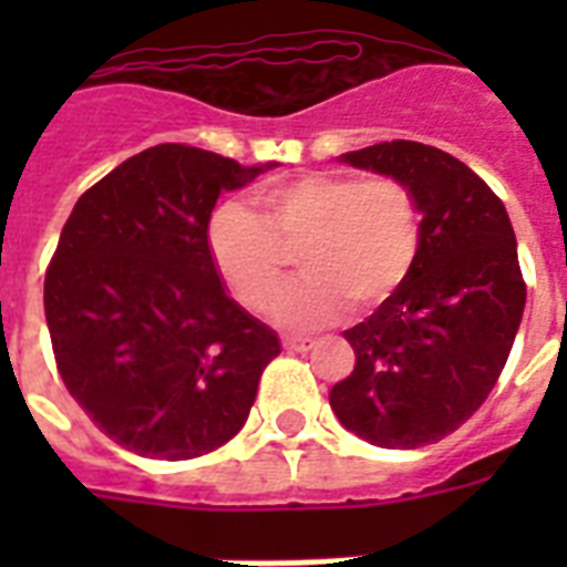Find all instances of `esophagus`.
I'll list each match as a JSON object with an SVG mask.
<instances>
[{
	"label": "esophagus",
	"mask_w": 567,
	"mask_h": 567,
	"mask_svg": "<svg viewBox=\"0 0 567 567\" xmlns=\"http://www.w3.org/2000/svg\"><path fill=\"white\" fill-rule=\"evenodd\" d=\"M282 347H285V350H291V353H300V350L311 347V338H306V336H285L282 338Z\"/></svg>",
	"instance_id": "obj_1"
}]
</instances>
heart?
Instances as JSON below:
<instances>
[{"mask_svg": "<svg viewBox=\"0 0 567 567\" xmlns=\"http://www.w3.org/2000/svg\"><path fill=\"white\" fill-rule=\"evenodd\" d=\"M265 216L223 203L208 220V252L247 309H267L284 281L282 243L306 237L307 276L274 302L288 329H318L347 309H371L400 288L421 244V217L403 182L302 173L258 194Z\"/></svg>", "mask_w": 567, "mask_h": 567, "instance_id": "obj_1", "label": "heart"}]
</instances>
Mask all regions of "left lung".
<instances>
[{
	"label": "left lung",
	"mask_w": 567,
	"mask_h": 567,
	"mask_svg": "<svg viewBox=\"0 0 567 567\" xmlns=\"http://www.w3.org/2000/svg\"><path fill=\"white\" fill-rule=\"evenodd\" d=\"M338 162L403 182L421 244L405 282L344 332L355 368L329 405L377 447L435 444L485 403L518 336L527 288L509 214L467 164L435 146L391 141Z\"/></svg>",
	"instance_id": "1"
}]
</instances>
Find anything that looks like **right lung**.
<instances>
[{
    "label": "right lung",
    "mask_w": 567,
    "mask_h": 567,
    "mask_svg": "<svg viewBox=\"0 0 567 567\" xmlns=\"http://www.w3.org/2000/svg\"><path fill=\"white\" fill-rule=\"evenodd\" d=\"M244 167L158 144L93 185L64 223L43 282L58 373L87 417L146 458H194L247 423L279 338L231 300L208 252L220 194Z\"/></svg>",
    "instance_id": "add662e5"
}]
</instances>
